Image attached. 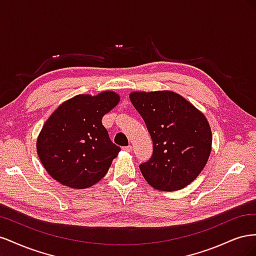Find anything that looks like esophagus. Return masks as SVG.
<instances>
[{"instance_id":"esophagus-1","label":"esophagus","mask_w":256,"mask_h":256,"mask_svg":"<svg viewBox=\"0 0 256 256\" xmlns=\"http://www.w3.org/2000/svg\"><path fill=\"white\" fill-rule=\"evenodd\" d=\"M131 150H132V146H131V145L122 147V150H125V152H131Z\"/></svg>"}]
</instances>
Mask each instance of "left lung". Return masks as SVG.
<instances>
[{"instance_id": "1", "label": "left lung", "mask_w": 256, "mask_h": 256, "mask_svg": "<svg viewBox=\"0 0 256 256\" xmlns=\"http://www.w3.org/2000/svg\"><path fill=\"white\" fill-rule=\"evenodd\" d=\"M130 102L145 122L152 154L138 168L154 189L175 191L202 172L212 150L205 116L184 97L168 90L131 92Z\"/></svg>"}]
</instances>
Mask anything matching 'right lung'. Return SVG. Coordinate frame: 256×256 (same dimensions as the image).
<instances>
[{
	"label": "right lung",
	"instance_id": "add662e5",
	"mask_svg": "<svg viewBox=\"0 0 256 256\" xmlns=\"http://www.w3.org/2000/svg\"><path fill=\"white\" fill-rule=\"evenodd\" d=\"M118 102L113 92L78 95L51 114L38 136L37 152L54 180L84 189L106 174L120 148L111 141L102 120Z\"/></svg>",
	"mask_w": 256,
	"mask_h": 256
}]
</instances>
